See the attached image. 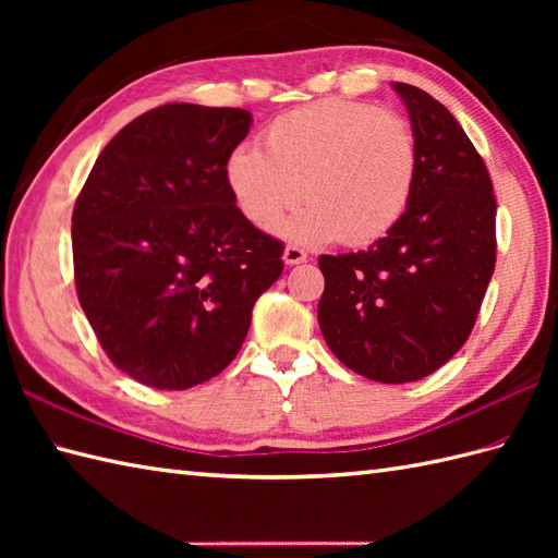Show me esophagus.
<instances>
[{
  "instance_id": "1",
  "label": "esophagus",
  "mask_w": 558,
  "mask_h": 558,
  "mask_svg": "<svg viewBox=\"0 0 558 558\" xmlns=\"http://www.w3.org/2000/svg\"><path fill=\"white\" fill-rule=\"evenodd\" d=\"M282 260H286V266H300L306 260V252L300 246H286V252H282Z\"/></svg>"
}]
</instances>
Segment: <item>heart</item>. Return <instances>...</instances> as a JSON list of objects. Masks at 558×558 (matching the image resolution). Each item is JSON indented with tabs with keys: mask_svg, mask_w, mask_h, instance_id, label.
Segmentation results:
<instances>
[{
	"mask_svg": "<svg viewBox=\"0 0 558 558\" xmlns=\"http://www.w3.org/2000/svg\"><path fill=\"white\" fill-rule=\"evenodd\" d=\"M264 150L240 146L225 180L242 216L276 228L298 201L306 204L282 232L302 244H366L402 218L417 170L405 120L374 105L322 100L272 120Z\"/></svg>",
	"mask_w": 558,
	"mask_h": 558,
	"instance_id": "heart-1",
	"label": "heart"
}]
</instances>
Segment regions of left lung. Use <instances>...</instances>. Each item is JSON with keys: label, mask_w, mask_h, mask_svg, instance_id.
Wrapping results in <instances>:
<instances>
[{"label": "left lung", "mask_w": 558, "mask_h": 558, "mask_svg": "<svg viewBox=\"0 0 558 558\" xmlns=\"http://www.w3.org/2000/svg\"><path fill=\"white\" fill-rule=\"evenodd\" d=\"M393 90L417 148L408 208L364 252L318 258V326L348 369L408 384L444 366L475 326L496 264V198L456 117L410 83Z\"/></svg>", "instance_id": "8db88e82"}]
</instances>
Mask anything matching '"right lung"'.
<instances>
[{"label": "right lung", "instance_id": "right-lung-1", "mask_svg": "<svg viewBox=\"0 0 558 558\" xmlns=\"http://www.w3.org/2000/svg\"><path fill=\"white\" fill-rule=\"evenodd\" d=\"M252 112L168 102L102 148L71 216L81 310L117 369L158 390L218 376L282 272L225 180Z\"/></svg>", "mask_w": 558, "mask_h": 558}]
</instances>
